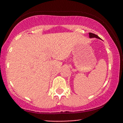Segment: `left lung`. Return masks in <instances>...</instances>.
<instances>
[{
	"mask_svg": "<svg viewBox=\"0 0 123 123\" xmlns=\"http://www.w3.org/2000/svg\"><path fill=\"white\" fill-rule=\"evenodd\" d=\"M89 37L90 38H99V39H100V37H99L97 35H96V34H93V33H89Z\"/></svg>",
	"mask_w": 123,
	"mask_h": 123,
	"instance_id": "obj_1",
	"label": "left lung"
}]
</instances>
